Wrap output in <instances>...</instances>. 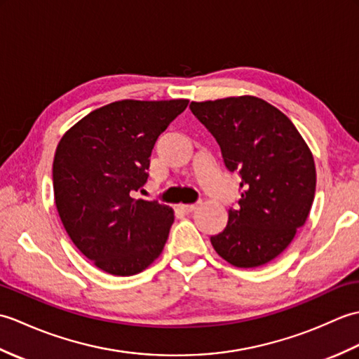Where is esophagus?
I'll list each match as a JSON object with an SVG mask.
<instances>
[{
    "label": "esophagus",
    "instance_id": "esophagus-1",
    "mask_svg": "<svg viewBox=\"0 0 359 359\" xmlns=\"http://www.w3.org/2000/svg\"><path fill=\"white\" fill-rule=\"evenodd\" d=\"M197 208V203H182L180 205V210L185 211V212H191Z\"/></svg>",
    "mask_w": 359,
    "mask_h": 359
}]
</instances>
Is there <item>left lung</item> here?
I'll return each instance as SVG.
<instances>
[{
  "instance_id": "left-lung-1",
  "label": "left lung",
  "mask_w": 359,
  "mask_h": 359,
  "mask_svg": "<svg viewBox=\"0 0 359 359\" xmlns=\"http://www.w3.org/2000/svg\"><path fill=\"white\" fill-rule=\"evenodd\" d=\"M194 117L215 137L241 196L211 243L241 269L279 256L309 217L315 199L313 156L285 114L262 98L243 95L191 102Z\"/></svg>"
}]
</instances>
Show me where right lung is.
<instances>
[{
  "label": "right lung",
  "mask_w": 359,
  "mask_h": 359,
  "mask_svg": "<svg viewBox=\"0 0 359 359\" xmlns=\"http://www.w3.org/2000/svg\"><path fill=\"white\" fill-rule=\"evenodd\" d=\"M188 100H121L67 131L53 157L60 219L83 255L114 276L143 271L162 253L174 222L157 201L134 199L147 184L152 148Z\"/></svg>",
  "instance_id": "add662e5"
}]
</instances>
